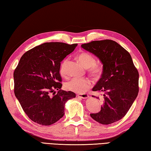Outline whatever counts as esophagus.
<instances>
[{"instance_id": "obj_1", "label": "esophagus", "mask_w": 151, "mask_h": 151, "mask_svg": "<svg viewBox=\"0 0 151 151\" xmlns=\"http://www.w3.org/2000/svg\"><path fill=\"white\" fill-rule=\"evenodd\" d=\"M77 97L79 98L83 99H88L89 97V95L88 94H86V93H81V94H78Z\"/></svg>"}]
</instances>
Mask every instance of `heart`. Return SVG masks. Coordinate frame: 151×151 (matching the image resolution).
Listing matches in <instances>:
<instances>
[{
  "label": "heart",
  "mask_w": 151,
  "mask_h": 151,
  "mask_svg": "<svg viewBox=\"0 0 151 151\" xmlns=\"http://www.w3.org/2000/svg\"><path fill=\"white\" fill-rule=\"evenodd\" d=\"M78 59L86 68L93 77L99 79L103 73V67L101 64L96 63L95 58L91 54L82 52L78 54ZM68 59H65L60 65V73L61 75H66V66ZM91 81L88 78H73L65 84V88L67 90L78 93H82L90 88Z\"/></svg>",
  "instance_id": "obj_1"
}]
</instances>
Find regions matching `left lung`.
<instances>
[{
    "label": "left lung",
    "instance_id": "8db88e82",
    "mask_svg": "<svg viewBox=\"0 0 151 151\" xmlns=\"http://www.w3.org/2000/svg\"><path fill=\"white\" fill-rule=\"evenodd\" d=\"M81 47L97 56L103 64L101 78L92 89L103 93L102 104L100 111L90 116L102 124L118 121L127 114L139 91V73L132 57L110 40L91 41Z\"/></svg>",
    "mask_w": 151,
    "mask_h": 151
}]
</instances>
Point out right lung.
Returning a JSON list of instances; mask_svg holds the SVG:
<instances>
[{"label":"right lung","mask_w":151,"mask_h":151,"mask_svg":"<svg viewBox=\"0 0 151 151\" xmlns=\"http://www.w3.org/2000/svg\"><path fill=\"white\" fill-rule=\"evenodd\" d=\"M77 45L45 43L21 58L14 73V93L22 110L35 123L44 126L56 123L63 116L65 102L76 97L75 93L60 89V68L61 62ZM55 89L59 90L56 94Z\"/></svg>","instance_id":"add662e5"}]
</instances>
